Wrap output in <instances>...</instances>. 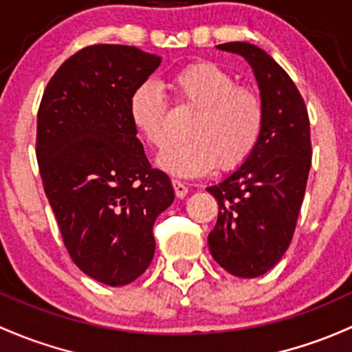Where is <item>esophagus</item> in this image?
<instances>
[{
    "mask_svg": "<svg viewBox=\"0 0 352 352\" xmlns=\"http://www.w3.org/2000/svg\"><path fill=\"white\" fill-rule=\"evenodd\" d=\"M172 186H173V190H175V195L177 197H186L187 192H188V187L186 186L184 182H180V180H172Z\"/></svg>",
    "mask_w": 352,
    "mask_h": 352,
    "instance_id": "esophagus-1",
    "label": "esophagus"
}]
</instances>
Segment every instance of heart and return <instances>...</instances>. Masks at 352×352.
Segmentation results:
<instances>
[{
    "instance_id": "1",
    "label": "heart",
    "mask_w": 352,
    "mask_h": 352,
    "mask_svg": "<svg viewBox=\"0 0 352 352\" xmlns=\"http://www.w3.org/2000/svg\"><path fill=\"white\" fill-rule=\"evenodd\" d=\"M166 87L195 114L187 126L190 140L165 150L158 158L160 168L177 177H201L217 165L232 170L250 158L265 126L263 99L254 89L238 86L231 72L212 62L177 70ZM129 118L148 145L165 148L166 101L157 84L146 82L133 92Z\"/></svg>"
}]
</instances>
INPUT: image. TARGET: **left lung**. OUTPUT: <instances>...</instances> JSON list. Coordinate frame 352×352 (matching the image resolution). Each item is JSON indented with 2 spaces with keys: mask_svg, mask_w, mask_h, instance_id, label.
Masks as SVG:
<instances>
[{
  "mask_svg": "<svg viewBox=\"0 0 352 352\" xmlns=\"http://www.w3.org/2000/svg\"><path fill=\"white\" fill-rule=\"evenodd\" d=\"M256 77L265 126L253 153L223 182L207 187L219 206L210 254L239 278L265 275L288 250L309 179L312 145L305 102L294 80L260 47L229 42Z\"/></svg>",
  "mask_w": 352,
  "mask_h": 352,
  "instance_id": "left-lung-1",
  "label": "left lung"
}]
</instances>
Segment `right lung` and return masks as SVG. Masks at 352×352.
<instances>
[{
  "instance_id": "add662e5",
  "label": "right lung",
  "mask_w": 352,
  "mask_h": 352,
  "mask_svg": "<svg viewBox=\"0 0 352 352\" xmlns=\"http://www.w3.org/2000/svg\"><path fill=\"white\" fill-rule=\"evenodd\" d=\"M162 58L129 45H91L47 84L36 116L43 188L72 261L123 287L150 266L153 224L173 202L129 118V99Z\"/></svg>"
}]
</instances>
